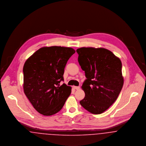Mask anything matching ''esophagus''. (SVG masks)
Wrapping results in <instances>:
<instances>
[{"label": "esophagus", "mask_w": 146, "mask_h": 146, "mask_svg": "<svg viewBox=\"0 0 146 146\" xmlns=\"http://www.w3.org/2000/svg\"><path fill=\"white\" fill-rule=\"evenodd\" d=\"M80 87L79 86H74V89H75V90H79L80 89Z\"/></svg>", "instance_id": "1"}]
</instances>
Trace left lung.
I'll return each instance as SVG.
<instances>
[{
  "label": "left lung",
  "mask_w": 146,
  "mask_h": 146,
  "mask_svg": "<svg viewBox=\"0 0 146 146\" xmlns=\"http://www.w3.org/2000/svg\"><path fill=\"white\" fill-rule=\"evenodd\" d=\"M76 52L87 78L81 87L85 97L80 103L92 114H102L115 102L123 88L121 62L103 48L82 47Z\"/></svg>",
  "instance_id": "8db88e82"
}]
</instances>
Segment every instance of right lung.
I'll return each mask as SVG.
<instances>
[{
	"label": "right lung",
	"mask_w": 146,
	"mask_h": 146,
	"mask_svg": "<svg viewBox=\"0 0 146 146\" xmlns=\"http://www.w3.org/2000/svg\"><path fill=\"white\" fill-rule=\"evenodd\" d=\"M75 53L71 48L42 47L29 58L23 66V91L39 113L50 116L59 112L71 92L65 84L66 64Z\"/></svg>",
	"instance_id": "1"
}]
</instances>
